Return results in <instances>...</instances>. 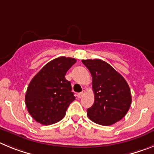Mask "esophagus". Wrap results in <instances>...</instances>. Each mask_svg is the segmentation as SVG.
Masks as SVG:
<instances>
[{
  "instance_id": "esophagus-1",
  "label": "esophagus",
  "mask_w": 154,
  "mask_h": 154,
  "mask_svg": "<svg viewBox=\"0 0 154 154\" xmlns=\"http://www.w3.org/2000/svg\"><path fill=\"white\" fill-rule=\"evenodd\" d=\"M84 94H85V91H83L82 92L79 93V94H77V97H78V98L82 97L84 95Z\"/></svg>"
}]
</instances>
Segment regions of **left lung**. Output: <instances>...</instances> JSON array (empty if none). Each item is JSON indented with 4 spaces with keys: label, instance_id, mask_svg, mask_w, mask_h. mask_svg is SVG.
<instances>
[{
    "label": "left lung",
    "instance_id": "8db88e82",
    "mask_svg": "<svg viewBox=\"0 0 154 154\" xmlns=\"http://www.w3.org/2000/svg\"><path fill=\"white\" fill-rule=\"evenodd\" d=\"M92 76L94 103L87 109L91 120L110 126L127 114L131 104V89L125 79L109 63L100 59L82 60Z\"/></svg>",
    "mask_w": 154,
    "mask_h": 154
}]
</instances>
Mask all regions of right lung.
<instances>
[{"mask_svg": "<svg viewBox=\"0 0 154 154\" xmlns=\"http://www.w3.org/2000/svg\"><path fill=\"white\" fill-rule=\"evenodd\" d=\"M76 59L60 57L48 62L27 87L25 103L30 116L43 125H51L63 118L69 105L75 100L65 74Z\"/></svg>", "mask_w": 154, "mask_h": 154, "instance_id": "1", "label": "right lung"}]
</instances>
